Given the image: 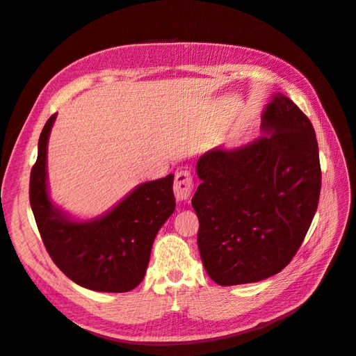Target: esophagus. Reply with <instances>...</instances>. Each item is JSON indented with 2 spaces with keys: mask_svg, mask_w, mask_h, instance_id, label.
I'll return each mask as SVG.
<instances>
[{
  "mask_svg": "<svg viewBox=\"0 0 356 356\" xmlns=\"http://www.w3.org/2000/svg\"><path fill=\"white\" fill-rule=\"evenodd\" d=\"M193 191V178L188 170H179L175 175L174 193L177 200H187Z\"/></svg>",
  "mask_w": 356,
  "mask_h": 356,
  "instance_id": "esophagus-1",
  "label": "esophagus"
}]
</instances>
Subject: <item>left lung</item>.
<instances>
[{
  "mask_svg": "<svg viewBox=\"0 0 356 356\" xmlns=\"http://www.w3.org/2000/svg\"><path fill=\"white\" fill-rule=\"evenodd\" d=\"M260 138L199 157L191 204L199 218L204 270L222 286L279 273L314 220L321 193L314 126L282 93L261 113Z\"/></svg>",
  "mask_w": 356,
  "mask_h": 356,
  "instance_id": "left-lung-1",
  "label": "left lung"
}]
</instances>
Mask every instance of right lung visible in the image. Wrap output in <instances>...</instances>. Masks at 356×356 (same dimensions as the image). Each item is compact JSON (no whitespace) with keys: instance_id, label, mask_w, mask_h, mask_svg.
<instances>
[{"instance_id":"1","label":"right lung","mask_w":356,"mask_h":356,"mask_svg":"<svg viewBox=\"0 0 356 356\" xmlns=\"http://www.w3.org/2000/svg\"><path fill=\"white\" fill-rule=\"evenodd\" d=\"M58 114L42 127L31 170L29 202L51 260L72 282L99 293H127L143 282L156 236L175 211L174 174L145 181L93 218H80L51 200L47 144Z\"/></svg>"}]
</instances>
